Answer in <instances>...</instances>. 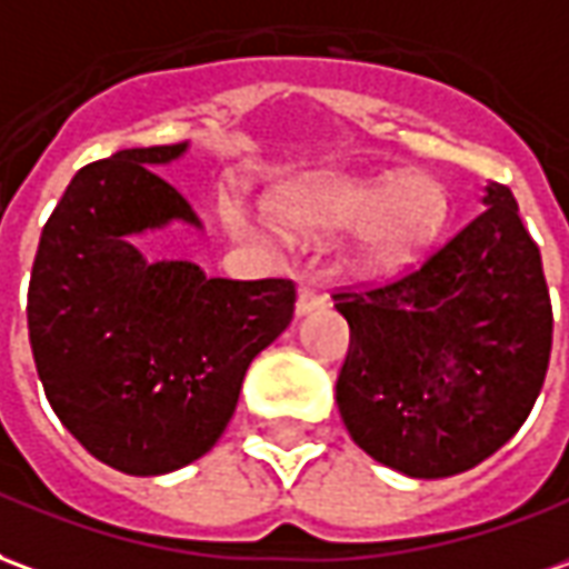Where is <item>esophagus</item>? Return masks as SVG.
<instances>
[{
	"instance_id": "esophagus-1",
	"label": "esophagus",
	"mask_w": 569,
	"mask_h": 569,
	"mask_svg": "<svg viewBox=\"0 0 569 569\" xmlns=\"http://www.w3.org/2000/svg\"><path fill=\"white\" fill-rule=\"evenodd\" d=\"M323 305H326V296L320 292V286L317 283L298 286V305H296L298 313H311L317 311V308H323Z\"/></svg>"
}]
</instances>
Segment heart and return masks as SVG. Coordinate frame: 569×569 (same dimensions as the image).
I'll return each mask as SVG.
<instances>
[{
    "mask_svg": "<svg viewBox=\"0 0 569 569\" xmlns=\"http://www.w3.org/2000/svg\"><path fill=\"white\" fill-rule=\"evenodd\" d=\"M298 228L313 233L363 224V243L372 258L385 264L407 261L435 240L447 221V193L431 174H400L395 184L336 181L313 190L292 209ZM230 224L240 233H252V221L243 209H230Z\"/></svg>",
    "mask_w": 569,
    "mask_h": 569,
    "instance_id": "1",
    "label": "heart"
}]
</instances>
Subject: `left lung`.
Masks as SVG:
<instances>
[{"label": "left lung", "instance_id": "obj_1", "mask_svg": "<svg viewBox=\"0 0 569 569\" xmlns=\"http://www.w3.org/2000/svg\"><path fill=\"white\" fill-rule=\"evenodd\" d=\"M397 277L332 292L351 345L336 403L353 443L409 478L468 471L515 437L542 391L551 298L515 193Z\"/></svg>", "mask_w": 569, "mask_h": 569}]
</instances>
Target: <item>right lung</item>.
<instances>
[{"label": "right lung", "instance_id": "right-lung-1", "mask_svg": "<svg viewBox=\"0 0 569 569\" xmlns=\"http://www.w3.org/2000/svg\"><path fill=\"white\" fill-rule=\"evenodd\" d=\"M188 144L132 147L79 169L42 228L27 329L54 416L122 475H166L216 447L243 376L296 313V283L147 261L129 237L200 224L153 172Z\"/></svg>", "mask_w": 569, "mask_h": 569}]
</instances>
